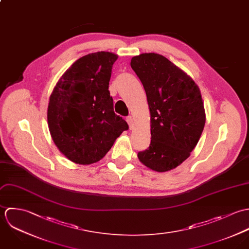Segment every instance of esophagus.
Returning a JSON list of instances; mask_svg holds the SVG:
<instances>
[{
  "label": "esophagus",
  "mask_w": 249,
  "mask_h": 249,
  "mask_svg": "<svg viewBox=\"0 0 249 249\" xmlns=\"http://www.w3.org/2000/svg\"><path fill=\"white\" fill-rule=\"evenodd\" d=\"M127 122H128V124H129L130 129H133V126H134V119H133L132 116L127 117Z\"/></svg>",
  "instance_id": "esophagus-1"
}]
</instances>
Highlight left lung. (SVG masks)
Listing matches in <instances>:
<instances>
[{
	"instance_id": "left-lung-1",
	"label": "left lung",
	"mask_w": 249,
	"mask_h": 249,
	"mask_svg": "<svg viewBox=\"0 0 249 249\" xmlns=\"http://www.w3.org/2000/svg\"><path fill=\"white\" fill-rule=\"evenodd\" d=\"M131 67L143 85L150 111L151 143L138 158L154 171L172 170L191 156L205 126L198 86L160 53L133 56Z\"/></svg>"
}]
</instances>
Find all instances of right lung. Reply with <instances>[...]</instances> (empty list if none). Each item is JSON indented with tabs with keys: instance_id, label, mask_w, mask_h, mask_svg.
Listing matches in <instances>:
<instances>
[{
	"instance_id": "add662e5",
	"label": "right lung",
	"mask_w": 249,
	"mask_h": 249,
	"mask_svg": "<svg viewBox=\"0 0 249 249\" xmlns=\"http://www.w3.org/2000/svg\"><path fill=\"white\" fill-rule=\"evenodd\" d=\"M118 55L96 52L77 59L55 84L48 104L47 120L57 149L75 163L99 161L127 122L113 111L108 82Z\"/></svg>"
}]
</instances>
